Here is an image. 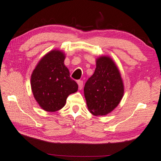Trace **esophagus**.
<instances>
[{
  "instance_id": "obj_1",
  "label": "esophagus",
  "mask_w": 161,
  "mask_h": 161,
  "mask_svg": "<svg viewBox=\"0 0 161 161\" xmlns=\"http://www.w3.org/2000/svg\"><path fill=\"white\" fill-rule=\"evenodd\" d=\"M77 84H78V85H79V89L81 90V88L83 87V81L78 80L77 81Z\"/></svg>"
}]
</instances>
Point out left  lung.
Segmentation results:
<instances>
[{
    "instance_id": "obj_1",
    "label": "left lung",
    "mask_w": 161,
    "mask_h": 161,
    "mask_svg": "<svg viewBox=\"0 0 161 161\" xmlns=\"http://www.w3.org/2000/svg\"><path fill=\"white\" fill-rule=\"evenodd\" d=\"M84 93L88 109L96 116L108 114L120 102L124 93L123 80L110 58L97 59L96 70L86 81Z\"/></svg>"
}]
</instances>
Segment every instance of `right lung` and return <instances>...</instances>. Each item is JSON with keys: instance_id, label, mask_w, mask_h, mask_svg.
<instances>
[{"instance_id": "1", "label": "right lung", "mask_w": 161, "mask_h": 161, "mask_svg": "<svg viewBox=\"0 0 161 161\" xmlns=\"http://www.w3.org/2000/svg\"><path fill=\"white\" fill-rule=\"evenodd\" d=\"M64 53L53 50L44 55L31 75V89L43 109L54 112L65 106L68 96L78 90L64 65Z\"/></svg>"}]
</instances>
